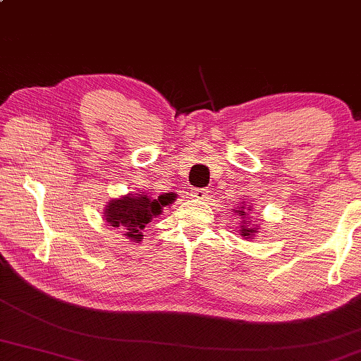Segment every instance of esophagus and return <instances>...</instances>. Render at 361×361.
<instances>
[{"label": "esophagus", "mask_w": 361, "mask_h": 361, "mask_svg": "<svg viewBox=\"0 0 361 361\" xmlns=\"http://www.w3.org/2000/svg\"><path fill=\"white\" fill-rule=\"evenodd\" d=\"M191 195L192 197H195V199H200V200H203V199H207L208 197V191L207 189H192L191 191Z\"/></svg>", "instance_id": "obj_1"}]
</instances>
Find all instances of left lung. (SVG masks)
<instances>
[{
    "instance_id": "1",
    "label": "left lung",
    "mask_w": 361,
    "mask_h": 361,
    "mask_svg": "<svg viewBox=\"0 0 361 361\" xmlns=\"http://www.w3.org/2000/svg\"><path fill=\"white\" fill-rule=\"evenodd\" d=\"M245 203V202H243ZM249 208V207H247ZM235 212H240V216L241 218H243V221H241V226H240V235L241 237H245V240H247V238H252L255 233H257V226H254V224H251V219L247 218V214H246V212H245V207H240V209H235Z\"/></svg>"
}]
</instances>
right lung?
<instances>
[{
  "instance_id": "add662e5",
  "label": "right lung",
  "mask_w": 361,
  "mask_h": 361,
  "mask_svg": "<svg viewBox=\"0 0 361 361\" xmlns=\"http://www.w3.org/2000/svg\"><path fill=\"white\" fill-rule=\"evenodd\" d=\"M173 195L162 194L158 199L149 197L148 194H128L124 197L114 199L107 203L106 221L112 227L121 228L128 238L134 241L142 240V231L148 222L162 213V207L172 203Z\"/></svg>"
}]
</instances>
